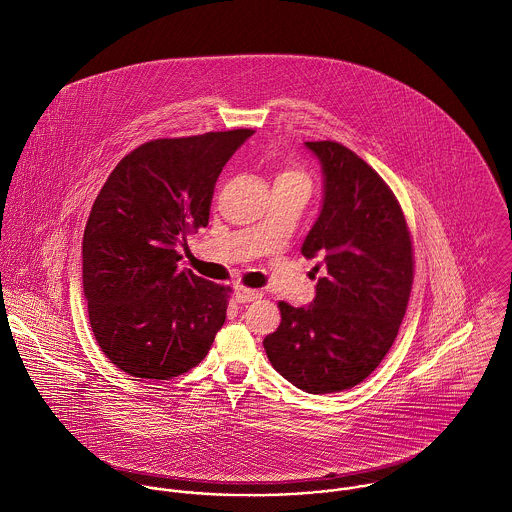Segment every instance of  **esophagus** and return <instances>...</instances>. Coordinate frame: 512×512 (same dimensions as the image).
I'll return each instance as SVG.
<instances>
[{"label":"esophagus","mask_w":512,"mask_h":512,"mask_svg":"<svg viewBox=\"0 0 512 512\" xmlns=\"http://www.w3.org/2000/svg\"><path fill=\"white\" fill-rule=\"evenodd\" d=\"M235 299H237V303H251V301L261 299V293H259V291H255V289L237 287V289H235Z\"/></svg>","instance_id":"34e87169"}]
</instances>
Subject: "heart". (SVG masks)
<instances>
[{
	"label": "heart",
	"mask_w": 512,
	"mask_h": 512,
	"mask_svg": "<svg viewBox=\"0 0 512 512\" xmlns=\"http://www.w3.org/2000/svg\"><path fill=\"white\" fill-rule=\"evenodd\" d=\"M275 183H291V185H303V187H311V179L309 173L299 167V165H289L285 169H281L275 177Z\"/></svg>",
	"instance_id": "1"
}]
</instances>
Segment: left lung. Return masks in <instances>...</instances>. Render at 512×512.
Masks as SVG:
<instances>
[{
    "instance_id": "1",
    "label": "left lung",
    "mask_w": 512,
    "mask_h": 512,
    "mask_svg": "<svg viewBox=\"0 0 512 512\" xmlns=\"http://www.w3.org/2000/svg\"><path fill=\"white\" fill-rule=\"evenodd\" d=\"M305 145L323 165L325 195L301 253L321 257L325 277L309 309L279 303L281 325L263 347L279 375L323 395L359 385L385 359L407 311L415 257L405 213L383 177L337 141Z\"/></svg>"
}]
</instances>
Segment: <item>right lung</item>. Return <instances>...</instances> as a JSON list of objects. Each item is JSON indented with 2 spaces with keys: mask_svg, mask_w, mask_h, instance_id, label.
Masks as SVG:
<instances>
[{
  "mask_svg": "<svg viewBox=\"0 0 512 512\" xmlns=\"http://www.w3.org/2000/svg\"><path fill=\"white\" fill-rule=\"evenodd\" d=\"M253 129L153 139L101 187L83 233V293L105 357L137 379L199 365L225 323L231 287L177 269L187 235L207 227L217 177Z\"/></svg>",
  "mask_w": 512,
  "mask_h": 512,
  "instance_id": "obj_1",
  "label": "right lung"
}]
</instances>
